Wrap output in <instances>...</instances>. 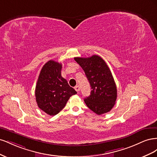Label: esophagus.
Returning a JSON list of instances; mask_svg holds the SVG:
<instances>
[{"instance_id": "obj_1", "label": "esophagus", "mask_w": 157, "mask_h": 157, "mask_svg": "<svg viewBox=\"0 0 157 157\" xmlns=\"http://www.w3.org/2000/svg\"><path fill=\"white\" fill-rule=\"evenodd\" d=\"M75 90L76 91H77V92H78L80 91V87H79V86H76L75 87Z\"/></svg>"}]
</instances>
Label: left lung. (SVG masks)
Masks as SVG:
<instances>
[{"label": "left lung", "mask_w": 157, "mask_h": 157, "mask_svg": "<svg viewBox=\"0 0 157 157\" xmlns=\"http://www.w3.org/2000/svg\"><path fill=\"white\" fill-rule=\"evenodd\" d=\"M74 59L84 70L91 86L90 96L84 99L87 107L99 115L110 111L117 100V90L105 61L97 55Z\"/></svg>", "instance_id": "8db88e82"}]
</instances>
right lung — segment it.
Returning <instances> with one entry per match:
<instances>
[{"mask_svg": "<svg viewBox=\"0 0 157 157\" xmlns=\"http://www.w3.org/2000/svg\"><path fill=\"white\" fill-rule=\"evenodd\" d=\"M62 65L50 60L42 67L35 88L36 101L42 111L49 115L59 113L69 98L77 94L61 77Z\"/></svg>", "mask_w": 157, "mask_h": 157, "instance_id": "1", "label": "right lung"}]
</instances>
